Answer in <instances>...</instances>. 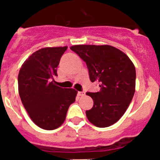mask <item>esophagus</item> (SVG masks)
<instances>
[{
  "label": "esophagus",
  "instance_id": "obj_1",
  "mask_svg": "<svg viewBox=\"0 0 160 160\" xmlns=\"http://www.w3.org/2000/svg\"><path fill=\"white\" fill-rule=\"evenodd\" d=\"M77 93H78L79 96H81V97L82 96H84V94H85V93L83 91H79Z\"/></svg>",
  "mask_w": 160,
  "mask_h": 160
}]
</instances>
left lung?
<instances>
[{
  "instance_id": "left-lung-1",
  "label": "left lung",
  "mask_w": 160,
  "mask_h": 160,
  "mask_svg": "<svg viewBox=\"0 0 160 160\" xmlns=\"http://www.w3.org/2000/svg\"><path fill=\"white\" fill-rule=\"evenodd\" d=\"M70 49L86 62L90 81L100 83L99 91L87 93L93 101V108L86 111L88 120L99 128L114 125L135 93V66L123 52L108 45H77Z\"/></svg>"
}]
</instances>
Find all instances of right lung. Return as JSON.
<instances>
[{
	"label": "right lung",
	"mask_w": 160,
	"mask_h": 160,
	"mask_svg": "<svg viewBox=\"0 0 160 160\" xmlns=\"http://www.w3.org/2000/svg\"><path fill=\"white\" fill-rule=\"evenodd\" d=\"M64 47H46L35 52L25 61L18 77L21 100L32 122L45 130L59 128L75 101L77 91L55 84L57 67Z\"/></svg>",
	"instance_id": "1"
}]
</instances>
